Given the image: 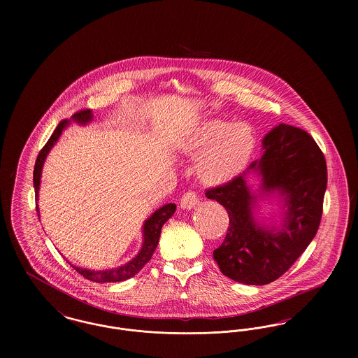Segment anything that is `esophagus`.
<instances>
[{"mask_svg":"<svg viewBox=\"0 0 358 358\" xmlns=\"http://www.w3.org/2000/svg\"><path fill=\"white\" fill-rule=\"evenodd\" d=\"M199 203H200L199 196H197L194 192H187V193H185V194L181 197V203H180V205H181L182 209L190 210V209H193Z\"/></svg>","mask_w":358,"mask_h":358,"instance_id":"esophagus-1","label":"esophagus"}]
</instances>
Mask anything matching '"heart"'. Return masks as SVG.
<instances>
[{
    "label": "heart",
    "mask_w": 358,
    "mask_h": 358,
    "mask_svg": "<svg viewBox=\"0 0 358 358\" xmlns=\"http://www.w3.org/2000/svg\"><path fill=\"white\" fill-rule=\"evenodd\" d=\"M180 149L190 158H199L196 173L203 184L225 187L250 165L255 153V131L244 122L205 120L181 139Z\"/></svg>",
    "instance_id": "1"
}]
</instances>
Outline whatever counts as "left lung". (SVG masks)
I'll use <instances>...</instances> for the list:
<instances>
[{"label": "left lung", "mask_w": 358, "mask_h": 358, "mask_svg": "<svg viewBox=\"0 0 358 358\" xmlns=\"http://www.w3.org/2000/svg\"><path fill=\"white\" fill-rule=\"evenodd\" d=\"M262 150L235 181L205 193L229 216L216 263L229 279L254 286L271 283L303 254L318 231L327 184L324 154L305 130L279 123ZM263 203L275 206L268 217Z\"/></svg>", "instance_id": "obj_1"}]
</instances>
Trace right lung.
Segmentation results:
<instances>
[{"label": "right lung", "instance_id": "obj_1", "mask_svg": "<svg viewBox=\"0 0 358 358\" xmlns=\"http://www.w3.org/2000/svg\"><path fill=\"white\" fill-rule=\"evenodd\" d=\"M94 120V115L91 110H83L76 113L75 115H72L71 120H62L59 123V126L56 127V130L53 131L51 138L48 139V142L45 143V146L41 149V152L37 155L36 164H34V193H36V201L38 200V190H40V182H41V173H43V166L44 162L47 159V155L50 154L52 148L56 145V142L59 141L60 136L63 134V131L69 127L71 122H75L80 126H85L88 123H91ZM37 209V215L40 216V210H38V205L36 206ZM176 212V205L166 204L161 206L159 209H157L154 213L150 215V217H148L143 225H142V245L141 250L138 251L133 259H130L127 263L120 264L118 267H113V268H107V270H90V268H82L78 266H72L78 273L83 275L85 279L92 280V282H98V283H114V282H123L126 279L133 278L136 273H139L143 266L152 259L153 252L158 245L159 241V235H161V229L162 225L171 219V216ZM69 262V260H67ZM71 264V263H69Z\"/></svg>", "mask_w": 358, "mask_h": 358}]
</instances>
